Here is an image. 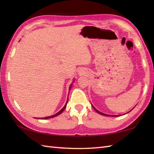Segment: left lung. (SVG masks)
<instances>
[{
	"label": "left lung",
	"mask_w": 154,
	"mask_h": 154,
	"mask_svg": "<svg viewBox=\"0 0 154 154\" xmlns=\"http://www.w3.org/2000/svg\"><path fill=\"white\" fill-rule=\"evenodd\" d=\"M93 109L95 110V111L97 112H98L99 114H102V115H104V116H111V115H109V114H104V113H102V112H99V111H98L95 108H94L93 106Z\"/></svg>",
	"instance_id": "1"
}]
</instances>
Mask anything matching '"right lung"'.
Here are the masks:
<instances>
[{"label":"right lung","mask_w":154,"mask_h":154,"mask_svg":"<svg viewBox=\"0 0 154 154\" xmlns=\"http://www.w3.org/2000/svg\"><path fill=\"white\" fill-rule=\"evenodd\" d=\"M70 88H71V85H70V87H69V90H70ZM67 102H68V99H67V100L66 104H65V105L63 106V109H62L61 110L59 111V112H58L57 113H56L55 114H54V115H52V116H48V117H45V118H44V119H50V118H53V117H55V116H58V115H59V114H61L62 112H63V110H65V108H66V105H67ZM38 119H40V118H38Z\"/></svg>","instance_id":"right-lung-1"}]
</instances>
